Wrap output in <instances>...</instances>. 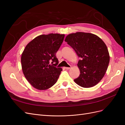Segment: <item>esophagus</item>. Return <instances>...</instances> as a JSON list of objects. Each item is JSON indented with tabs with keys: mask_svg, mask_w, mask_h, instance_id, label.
I'll use <instances>...</instances> for the list:
<instances>
[{
	"mask_svg": "<svg viewBox=\"0 0 125 125\" xmlns=\"http://www.w3.org/2000/svg\"><path fill=\"white\" fill-rule=\"evenodd\" d=\"M70 68H71V67H65V69H67V70L70 69Z\"/></svg>",
	"mask_w": 125,
	"mask_h": 125,
	"instance_id": "obj_1",
	"label": "esophagus"
}]
</instances>
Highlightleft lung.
I'll list each match as a JSON object with an SVG mask.
<instances>
[{"instance_id":"obj_1","label":"left lung","mask_w":125,"mask_h":125,"mask_svg":"<svg viewBox=\"0 0 125 125\" xmlns=\"http://www.w3.org/2000/svg\"><path fill=\"white\" fill-rule=\"evenodd\" d=\"M65 41L81 59L77 65L80 74L74 82L83 88L96 85L104 76L109 62L105 43L96 35L84 32L70 34Z\"/></svg>"}]
</instances>
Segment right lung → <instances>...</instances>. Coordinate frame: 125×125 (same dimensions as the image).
<instances>
[{
  "label": "right lung",
  "mask_w": 125,
  "mask_h": 125,
  "mask_svg": "<svg viewBox=\"0 0 125 125\" xmlns=\"http://www.w3.org/2000/svg\"><path fill=\"white\" fill-rule=\"evenodd\" d=\"M65 35H41L26 45L21 56V66L25 78L34 88L46 90L57 81L61 68L56 67L58 60L56 54Z\"/></svg>",
  "instance_id": "obj_1"
}]
</instances>
